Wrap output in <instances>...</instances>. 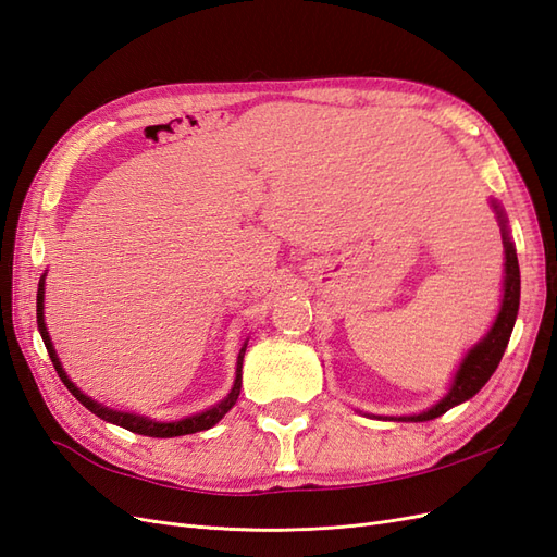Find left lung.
<instances>
[{
	"label": "left lung",
	"instance_id": "obj_1",
	"mask_svg": "<svg viewBox=\"0 0 557 557\" xmlns=\"http://www.w3.org/2000/svg\"><path fill=\"white\" fill-rule=\"evenodd\" d=\"M491 207L497 215L499 232H502V244H504V283H502V301H499V311L493 320L491 330L485 332V336L471 346L465 358L455 372L448 393L432 404L430 409H423L420 413L411 416H379L383 420H397V423H425V420H434L444 416L448 409L458 407V404L467 401L474 397L481 387L491 381L495 374V369L507 350V344L511 339V332L516 325V315L520 307V269H518V258H516V246L511 242V230L507 213H504L502 205L497 199H491Z\"/></svg>",
	"mask_w": 557,
	"mask_h": 557
}]
</instances>
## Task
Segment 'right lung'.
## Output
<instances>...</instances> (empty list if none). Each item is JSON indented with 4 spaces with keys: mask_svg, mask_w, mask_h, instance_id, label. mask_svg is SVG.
Segmentation results:
<instances>
[{
    "mask_svg": "<svg viewBox=\"0 0 557 557\" xmlns=\"http://www.w3.org/2000/svg\"><path fill=\"white\" fill-rule=\"evenodd\" d=\"M46 274H48V269L41 274V278H39V290H37V325H39V332H41V339H44V344H46L50 362H53L60 381L66 385V391H70L88 411H92L95 416L107 420V423H113V425H117V428H125V430H129V432H134V434L158 436V440H170V436L195 434V432L213 428V425L218 423V420H221V418L234 407V404H237L239 393H242V364H244V352H246L248 339H244V344H242V348H239L237 372H234V383H232V387H230V393H227L221 401L213 404V407H209V409H205V411H197V413H193V416H185V418H178V420H156V418H148V416H141V413L115 411V409L107 407V404L88 397L70 376H66L64 367H62V362H60V358H58V350H55V346H53V339H50V334H48L46 318H44Z\"/></svg>",
    "mask_w": 557,
    "mask_h": 557,
    "instance_id": "1",
    "label": "right lung"
}]
</instances>
